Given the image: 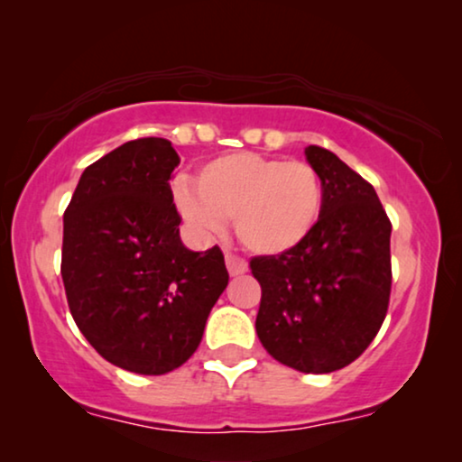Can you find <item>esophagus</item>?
<instances>
[{
    "mask_svg": "<svg viewBox=\"0 0 462 462\" xmlns=\"http://www.w3.org/2000/svg\"><path fill=\"white\" fill-rule=\"evenodd\" d=\"M225 263H226V269H229V275H244L245 271H248V263L244 261V258L239 256H233V254H226L225 256Z\"/></svg>",
    "mask_w": 462,
    "mask_h": 462,
    "instance_id": "esophagus-1",
    "label": "esophagus"
}]
</instances>
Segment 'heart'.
<instances>
[{"label":"heart","instance_id":"b5f03b06","mask_svg":"<svg viewBox=\"0 0 462 462\" xmlns=\"http://www.w3.org/2000/svg\"><path fill=\"white\" fill-rule=\"evenodd\" d=\"M321 199L319 176L309 163L250 151L204 163L195 187L187 180L174 185V204L195 233L217 236L225 218H236L239 242L264 256L305 242L318 225Z\"/></svg>","mask_w":462,"mask_h":462}]
</instances>
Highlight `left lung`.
Here are the masks:
<instances>
[{"mask_svg":"<svg viewBox=\"0 0 462 462\" xmlns=\"http://www.w3.org/2000/svg\"><path fill=\"white\" fill-rule=\"evenodd\" d=\"M321 180L318 225L294 250L250 261L263 296L256 334L277 362L328 374L362 356L391 294V223L374 187L332 151L309 144Z\"/></svg>","mask_w":462,"mask_h":462,"instance_id":"8db88e82","label":"left lung"}]
</instances>
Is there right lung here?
Here are the masks:
<instances>
[{
  "label": "right lung",
  "instance_id": "right-lung-1",
  "mask_svg": "<svg viewBox=\"0 0 462 462\" xmlns=\"http://www.w3.org/2000/svg\"><path fill=\"white\" fill-rule=\"evenodd\" d=\"M166 138H138L81 174L65 210L60 273L75 324L117 368L166 374L193 356L229 283L218 245L179 236Z\"/></svg>",
  "mask_w": 462,
  "mask_h": 462
}]
</instances>
